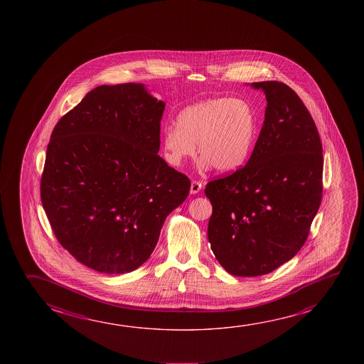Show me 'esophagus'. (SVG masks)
I'll use <instances>...</instances> for the list:
<instances>
[{
  "mask_svg": "<svg viewBox=\"0 0 364 364\" xmlns=\"http://www.w3.org/2000/svg\"><path fill=\"white\" fill-rule=\"evenodd\" d=\"M200 191H202V183L198 181V180H193L191 186V194H197V193H199Z\"/></svg>",
  "mask_w": 364,
  "mask_h": 364,
  "instance_id": "esophagus-1",
  "label": "esophagus"
}]
</instances>
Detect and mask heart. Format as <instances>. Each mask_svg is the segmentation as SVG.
<instances>
[{"instance_id":"heart-1","label":"heart","mask_w":364,"mask_h":364,"mask_svg":"<svg viewBox=\"0 0 364 364\" xmlns=\"http://www.w3.org/2000/svg\"><path fill=\"white\" fill-rule=\"evenodd\" d=\"M255 114L242 99L212 97L184 107L162 134L167 161L180 166L198 152L200 165L230 173L244 165L255 138Z\"/></svg>"}]
</instances>
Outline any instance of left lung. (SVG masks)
I'll list each match as a JSON object with an SVG mask.
<instances>
[{"label": "left lung", "instance_id": "left-lung-1", "mask_svg": "<svg viewBox=\"0 0 364 364\" xmlns=\"http://www.w3.org/2000/svg\"><path fill=\"white\" fill-rule=\"evenodd\" d=\"M265 119L245 166L205 185L210 249L230 274H268L304 246L322 198V144L304 102L278 81L251 84Z\"/></svg>", "mask_w": 364, "mask_h": 364}]
</instances>
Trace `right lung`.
Returning a JSON list of instances; mask_svg holds the SVG:
<instances>
[{"label": "right lung", "instance_id": "add662e5", "mask_svg": "<svg viewBox=\"0 0 364 364\" xmlns=\"http://www.w3.org/2000/svg\"><path fill=\"white\" fill-rule=\"evenodd\" d=\"M164 109L144 85H102L52 132L43 208L63 249L96 272L141 267L189 194V178L157 155Z\"/></svg>", "mask_w": 364, "mask_h": 364}]
</instances>
